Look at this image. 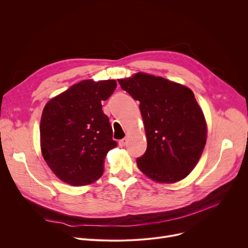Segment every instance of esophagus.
I'll return each mask as SVG.
<instances>
[{"instance_id":"1","label":"esophagus","mask_w":248,"mask_h":248,"mask_svg":"<svg viewBox=\"0 0 248 248\" xmlns=\"http://www.w3.org/2000/svg\"><path fill=\"white\" fill-rule=\"evenodd\" d=\"M126 144H127V138H124L123 140H121L119 141V145H120L121 147H124Z\"/></svg>"}]
</instances>
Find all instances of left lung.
<instances>
[{
  "mask_svg": "<svg viewBox=\"0 0 248 248\" xmlns=\"http://www.w3.org/2000/svg\"><path fill=\"white\" fill-rule=\"evenodd\" d=\"M119 83L140 101L148 142L145 155L137 159L140 171L157 183L185 179L199 162L207 139V123L193 91L144 72Z\"/></svg>",
  "mask_w": 248,
  "mask_h": 248,
  "instance_id": "left-lung-1",
  "label": "left lung"
}]
</instances>
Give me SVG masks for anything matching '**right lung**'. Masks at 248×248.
<instances>
[{"label": "right lung", "instance_id": "obj_1", "mask_svg": "<svg viewBox=\"0 0 248 248\" xmlns=\"http://www.w3.org/2000/svg\"><path fill=\"white\" fill-rule=\"evenodd\" d=\"M116 87L114 79H85L51 98L40 122L43 158L64 183L79 187L103 174V161L116 147L108 117L102 111Z\"/></svg>", "mask_w": 248, "mask_h": 248}]
</instances>
